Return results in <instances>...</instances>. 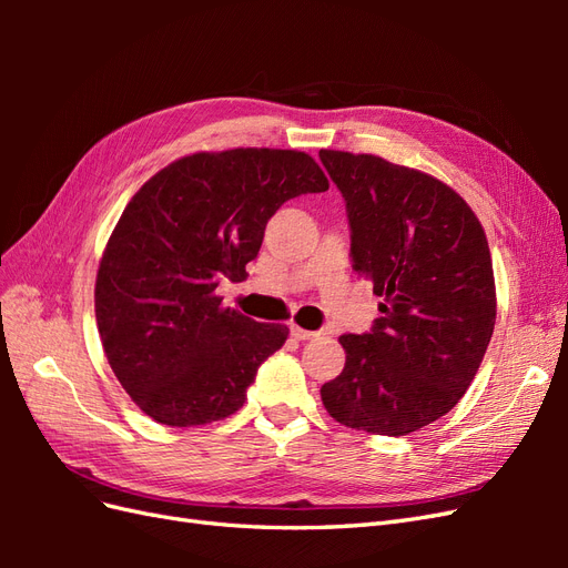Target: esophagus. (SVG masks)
Wrapping results in <instances>:
<instances>
[{
    "label": "esophagus",
    "mask_w": 568,
    "mask_h": 568,
    "mask_svg": "<svg viewBox=\"0 0 568 568\" xmlns=\"http://www.w3.org/2000/svg\"><path fill=\"white\" fill-rule=\"evenodd\" d=\"M291 336H294L296 341H311V338H317L320 332H307V329H303V326H298V324H291Z\"/></svg>",
    "instance_id": "1"
}]
</instances>
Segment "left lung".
Masks as SVG:
<instances>
[{"label":"left lung","instance_id":"left-lung-1","mask_svg":"<svg viewBox=\"0 0 568 568\" xmlns=\"http://www.w3.org/2000/svg\"><path fill=\"white\" fill-rule=\"evenodd\" d=\"M320 161L346 201L353 270L384 301L369 332L338 336L346 367L322 386V403L357 432H419L467 393L493 336L484 227L419 170L348 151H320Z\"/></svg>","mask_w":568,"mask_h":568}]
</instances>
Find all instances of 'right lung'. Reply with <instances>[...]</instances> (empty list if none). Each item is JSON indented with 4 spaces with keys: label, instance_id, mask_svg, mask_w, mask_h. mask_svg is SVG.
I'll list each match as a JSON object with an SVG mask.
<instances>
[{
    "label": "right lung",
    "instance_id": "right-lung-1",
    "mask_svg": "<svg viewBox=\"0 0 568 568\" xmlns=\"http://www.w3.org/2000/svg\"><path fill=\"white\" fill-rule=\"evenodd\" d=\"M329 189L301 151L194 153L132 196L99 263L101 346L130 398L165 426H201L244 405L257 367L288 336L215 294L244 282L267 220L288 199Z\"/></svg>",
    "mask_w": 568,
    "mask_h": 568
}]
</instances>
